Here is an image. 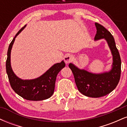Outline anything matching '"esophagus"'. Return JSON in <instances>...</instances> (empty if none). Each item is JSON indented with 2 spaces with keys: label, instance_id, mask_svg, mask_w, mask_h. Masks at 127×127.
Listing matches in <instances>:
<instances>
[{
  "label": "esophagus",
  "instance_id": "1",
  "mask_svg": "<svg viewBox=\"0 0 127 127\" xmlns=\"http://www.w3.org/2000/svg\"><path fill=\"white\" fill-rule=\"evenodd\" d=\"M64 62L65 63H70L73 60V57L72 55H70V54H68V55H66L65 56L64 59Z\"/></svg>",
  "mask_w": 127,
  "mask_h": 127
}]
</instances>
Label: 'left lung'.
Here are the masks:
<instances>
[{
	"mask_svg": "<svg viewBox=\"0 0 127 127\" xmlns=\"http://www.w3.org/2000/svg\"><path fill=\"white\" fill-rule=\"evenodd\" d=\"M97 29L94 40L104 39L107 42L113 57L112 68L109 72L93 73L81 69L73 63L68 67L73 74L76 85L81 93L87 97L98 98L104 96L113 91L118 84L121 72V60L111 33L100 24L95 23Z\"/></svg>",
	"mask_w": 127,
	"mask_h": 127,
	"instance_id": "obj_1",
	"label": "left lung"
}]
</instances>
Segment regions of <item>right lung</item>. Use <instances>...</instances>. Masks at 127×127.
Masks as SVG:
<instances>
[{"label":"right lung","mask_w":127,"mask_h":127,"mask_svg":"<svg viewBox=\"0 0 127 127\" xmlns=\"http://www.w3.org/2000/svg\"><path fill=\"white\" fill-rule=\"evenodd\" d=\"M26 27L25 25L19 30L9 46L6 69L12 90L23 98L32 101H40L49 98L53 94L57 76L65 67L64 61L54 64L38 78L33 79H22L13 72L11 64V52L16 37Z\"/></svg>","instance_id":"add662e5"}]
</instances>
